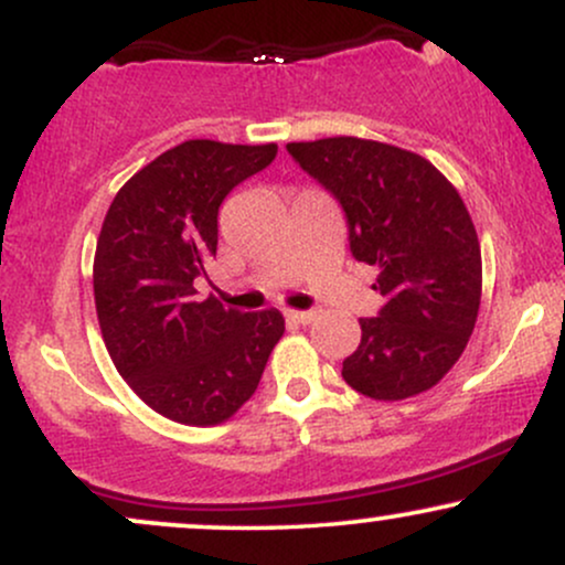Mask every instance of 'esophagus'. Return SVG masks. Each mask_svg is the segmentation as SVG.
Instances as JSON below:
<instances>
[{"label": "esophagus", "mask_w": 565, "mask_h": 565, "mask_svg": "<svg viewBox=\"0 0 565 565\" xmlns=\"http://www.w3.org/2000/svg\"><path fill=\"white\" fill-rule=\"evenodd\" d=\"M287 316L297 323H310L316 321V310H287Z\"/></svg>", "instance_id": "esophagus-1"}]
</instances>
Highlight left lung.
<instances>
[{"label": "left lung", "instance_id": "left-lung-1", "mask_svg": "<svg viewBox=\"0 0 565 565\" xmlns=\"http://www.w3.org/2000/svg\"><path fill=\"white\" fill-rule=\"evenodd\" d=\"M287 151L340 201L355 260L380 268L385 305L361 319L342 380L374 401L430 391L462 355L481 305V244L457 188L427 159L377 140Z\"/></svg>", "mask_w": 565, "mask_h": 565}]
</instances>
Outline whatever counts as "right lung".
<instances>
[{"mask_svg":"<svg viewBox=\"0 0 565 565\" xmlns=\"http://www.w3.org/2000/svg\"><path fill=\"white\" fill-rule=\"evenodd\" d=\"M276 153V142L185 140L132 174L103 220L93 268L103 342L127 385L174 423L236 414L284 334L276 308L242 313L193 289L217 255L220 204Z\"/></svg>","mask_w":565,"mask_h":565,"instance_id":"obj_1","label":"right lung"}]
</instances>
